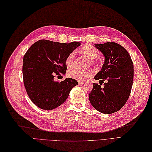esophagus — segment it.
<instances>
[{
    "mask_svg": "<svg viewBox=\"0 0 152 152\" xmlns=\"http://www.w3.org/2000/svg\"><path fill=\"white\" fill-rule=\"evenodd\" d=\"M78 84H79V85H83V84H85V82H83V81H79V82H78Z\"/></svg>",
    "mask_w": 152,
    "mask_h": 152,
    "instance_id": "1",
    "label": "esophagus"
}]
</instances>
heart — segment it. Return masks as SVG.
I'll return each instance as SVG.
<instances>
[{
    "label": "heart",
    "instance_id": "heart-1",
    "mask_svg": "<svg viewBox=\"0 0 152 152\" xmlns=\"http://www.w3.org/2000/svg\"><path fill=\"white\" fill-rule=\"evenodd\" d=\"M80 53L84 56H85L87 59L91 61L98 58L100 55V52L97 49L93 46H89V45H86V46L82 47L80 49ZM74 58L75 55L73 53L67 55L65 59V63L67 67H71L73 66ZM67 76L72 79L84 81L88 80L92 76V72L89 71H81L76 69H72L67 72Z\"/></svg>",
    "mask_w": 152,
    "mask_h": 152
}]
</instances>
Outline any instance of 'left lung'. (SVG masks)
Here are the masks:
<instances>
[{
  "instance_id": "8db88e82",
  "label": "left lung",
  "mask_w": 152,
  "mask_h": 152,
  "mask_svg": "<svg viewBox=\"0 0 152 152\" xmlns=\"http://www.w3.org/2000/svg\"><path fill=\"white\" fill-rule=\"evenodd\" d=\"M104 56L102 68L94 79L89 99L93 107L104 114L113 113L125 105L130 96L133 81V64L130 54L121 45L116 42L94 44Z\"/></svg>"
}]
</instances>
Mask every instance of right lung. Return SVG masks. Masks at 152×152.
Returning a JSON list of instances; mask_svg holds the SVG:
<instances>
[{"label":"right lung","instance_id":"right-lung-1","mask_svg":"<svg viewBox=\"0 0 152 152\" xmlns=\"http://www.w3.org/2000/svg\"><path fill=\"white\" fill-rule=\"evenodd\" d=\"M80 45L79 42L66 44L42 39L27 50L22 66L24 84L28 96L39 108L51 110L58 107L77 85L72 78L61 82L54 78L65 75L66 58Z\"/></svg>","mask_w":152,"mask_h":152}]
</instances>
